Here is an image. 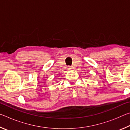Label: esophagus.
<instances>
[{"mask_svg": "<svg viewBox=\"0 0 130 130\" xmlns=\"http://www.w3.org/2000/svg\"><path fill=\"white\" fill-rule=\"evenodd\" d=\"M68 70H71L72 69V67H68Z\"/></svg>", "mask_w": 130, "mask_h": 130, "instance_id": "1", "label": "esophagus"}]
</instances>
